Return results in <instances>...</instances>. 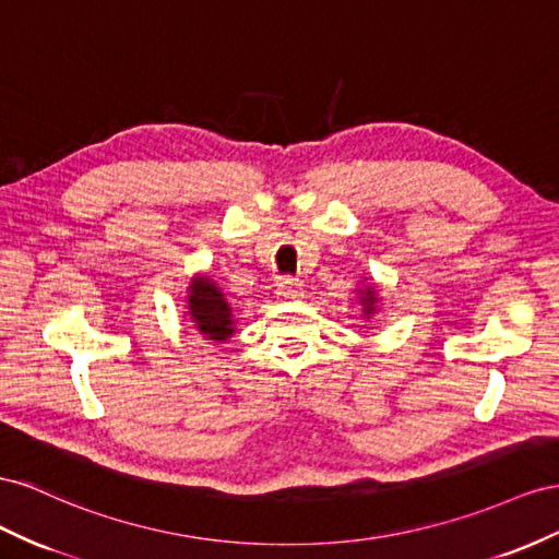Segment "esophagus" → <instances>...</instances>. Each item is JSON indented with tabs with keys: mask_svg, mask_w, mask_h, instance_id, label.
<instances>
[{
	"mask_svg": "<svg viewBox=\"0 0 559 559\" xmlns=\"http://www.w3.org/2000/svg\"><path fill=\"white\" fill-rule=\"evenodd\" d=\"M276 295H278L281 299H299L301 295H305V290H301V283H299L297 278L285 276V278H281L278 285H276Z\"/></svg>",
	"mask_w": 559,
	"mask_h": 559,
	"instance_id": "34e87169",
	"label": "esophagus"
}]
</instances>
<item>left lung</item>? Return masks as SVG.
Returning <instances> with one entry per match:
<instances>
[{"mask_svg":"<svg viewBox=\"0 0 559 559\" xmlns=\"http://www.w3.org/2000/svg\"><path fill=\"white\" fill-rule=\"evenodd\" d=\"M358 295H360V307H362V313L365 316H372V313H377V305H379V297H377V290L372 288V285H368V288H360L358 290Z\"/></svg>","mask_w":559,"mask_h":559,"instance_id":"8db88e82","label":"left lung"}]
</instances>
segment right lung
<instances>
[{
    "label": "right lung",
    "mask_w": 559,
    "mask_h": 559,
    "mask_svg": "<svg viewBox=\"0 0 559 559\" xmlns=\"http://www.w3.org/2000/svg\"><path fill=\"white\" fill-rule=\"evenodd\" d=\"M189 318L205 340L225 342L234 334L231 307L209 276H197L189 283Z\"/></svg>",
    "instance_id": "add662e5"
}]
</instances>
